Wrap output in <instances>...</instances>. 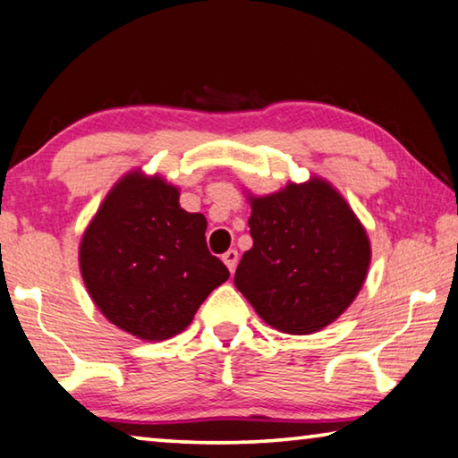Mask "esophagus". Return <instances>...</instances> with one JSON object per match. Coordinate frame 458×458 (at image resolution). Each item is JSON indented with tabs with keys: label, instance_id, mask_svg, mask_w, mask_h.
Masks as SVG:
<instances>
[{
	"label": "esophagus",
	"instance_id": "obj_1",
	"mask_svg": "<svg viewBox=\"0 0 458 458\" xmlns=\"http://www.w3.org/2000/svg\"><path fill=\"white\" fill-rule=\"evenodd\" d=\"M223 261H225V266L229 267V272L233 274V272H235V267H237V261H239V253H237V250H229L227 253H225V256H223Z\"/></svg>",
	"mask_w": 458,
	"mask_h": 458
}]
</instances>
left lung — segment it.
Segmentation results:
<instances>
[{
    "mask_svg": "<svg viewBox=\"0 0 458 458\" xmlns=\"http://www.w3.org/2000/svg\"><path fill=\"white\" fill-rule=\"evenodd\" d=\"M253 245L235 286L276 331L312 335L353 304L371 264L363 223L320 176L264 197L247 192Z\"/></svg>",
    "mask_w": 458,
    "mask_h": 458,
    "instance_id": "left-lung-1",
    "label": "left lung"
}]
</instances>
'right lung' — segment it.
<instances>
[{"mask_svg":"<svg viewBox=\"0 0 458 458\" xmlns=\"http://www.w3.org/2000/svg\"><path fill=\"white\" fill-rule=\"evenodd\" d=\"M160 174L127 172L103 199L79 245L82 282L97 309L141 341L182 333L229 269L207 250V219L180 207Z\"/></svg>","mask_w":458,"mask_h":458,"instance_id":"1","label":"right lung"}]
</instances>
